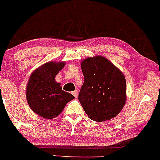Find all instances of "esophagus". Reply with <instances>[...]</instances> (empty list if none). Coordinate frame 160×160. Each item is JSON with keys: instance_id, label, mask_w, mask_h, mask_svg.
I'll return each instance as SVG.
<instances>
[{"instance_id": "34e87169", "label": "esophagus", "mask_w": 160, "mask_h": 160, "mask_svg": "<svg viewBox=\"0 0 160 160\" xmlns=\"http://www.w3.org/2000/svg\"><path fill=\"white\" fill-rule=\"evenodd\" d=\"M72 95H73L75 98H77V97H78V91H77V90H75V91L72 92Z\"/></svg>"}]
</instances>
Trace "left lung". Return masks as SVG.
Here are the masks:
<instances>
[{
  "instance_id": "8db88e82",
  "label": "left lung",
  "mask_w": 160,
  "mask_h": 160,
  "mask_svg": "<svg viewBox=\"0 0 160 160\" xmlns=\"http://www.w3.org/2000/svg\"><path fill=\"white\" fill-rule=\"evenodd\" d=\"M85 82L78 94L82 108L92 120L103 122L114 118L126 101L124 75L102 56L88 58L81 63Z\"/></svg>"
}]
</instances>
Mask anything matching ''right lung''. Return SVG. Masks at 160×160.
Here are the masks:
<instances>
[{
	"label": "right lung",
	"instance_id": "right-lung-1",
	"mask_svg": "<svg viewBox=\"0 0 160 160\" xmlns=\"http://www.w3.org/2000/svg\"><path fill=\"white\" fill-rule=\"evenodd\" d=\"M65 65V62H47L34 71L29 78L26 89L28 103L34 113L43 118L57 117L75 98L55 82V76Z\"/></svg>",
	"mask_w": 160,
	"mask_h": 160
}]
</instances>
